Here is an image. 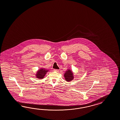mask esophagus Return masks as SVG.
<instances>
[{
    "mask_svg": "<svg viewBox=\"0 0 120 120\" xmlns=\"http://www.w3.org/2000/svg\"><path fill=\"white\" fill-rule=\"evenodd\" d=\"M53 71H56V72H59V70L58 69H54Z\"/></svg>",
    "mask_w": 120,
    "mask_h": 120,
    "instance_id": "obj_1",
    "label": "esophagus"
}]
</instances>
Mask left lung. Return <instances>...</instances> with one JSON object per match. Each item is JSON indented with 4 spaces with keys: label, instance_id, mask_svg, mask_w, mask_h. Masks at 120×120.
I'll list each match as a JSON object with an SVG mask.
<instances>
[{
    "label": "left lung",
    "instance_id": "obj_1",
    "mask_svg": "<svg viewBox=\"0 0 120 120\" xmlns=\"http://www.w3.org/2000/svg\"><path fill=\"white\" fill-rule=\"evenodd\" d=\"M64 78L67 82H70L74 79L73 73L71 71L68 69L64 74Z\"/></svg>",
    "mask_w": 120,
    "mask_h": 120
}]
</instances>
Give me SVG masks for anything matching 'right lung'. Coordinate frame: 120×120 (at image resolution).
Returning <instances> with one entry per match:
<instances>
[{
    "label": "right lung",
    "instance_id": "1",
    "mask_svg": "<svg viewBox=\"0 0 120 120\" xmlns=\"http://www.w3.org/2000/svg\"><path fill=\"white\" fill-rule=\"evenodd\" d=\"M48 71V70L44 68H41L37 71V74H36V77L37 79H42Z\"/></svg>",
    "mask_w": 120,
    "mask_h": 120
}]
</instances>
